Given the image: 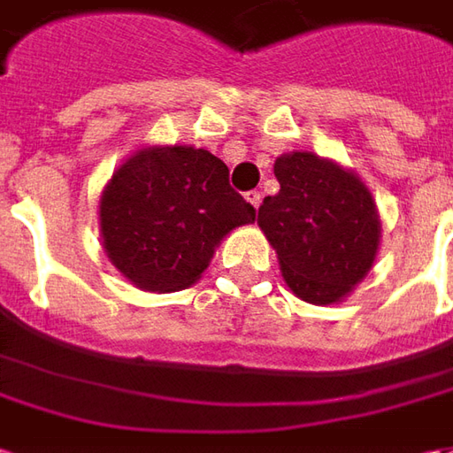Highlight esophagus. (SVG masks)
Instances as JSON below:
<instances>
[{
	"mask_svg": "<svg viewBox=\"0 0 453 453\" xmlns=\"http://www.w3.org/2000/svg\"><path fill=\"white\" fill-rule=\"evenodd\" d=\"M245 198H248V203H250L252 208H257L260 201H263V193H260V190H248V193H245Z\"/></svg>",
	"mask_w": 453,
	"mask_h": 453,
	"instance_id": "obj_1",
	"label": "esophagus"
}]
</instances>
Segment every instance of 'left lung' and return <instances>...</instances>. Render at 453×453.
Masks as SVG:
<instances>
[{
	"instance_id": "left-lung-1",
	"label": "left lung",
	"mask_w": 453,
	"mask_h": 453,
	"mask_svg": "<svg viewBox=\"0 0 453 453\" xmlns=\"http://www.w3.org/2000/svg\"><path fill=\"white\" fill-rule=\"evenodd\" d=\"M275 178L280 193L263 201L257 226L278 252L282 278L304 303H342L380 250V215L369 188L310 150L282 153Z\"/></svg>"
}]
</instances>
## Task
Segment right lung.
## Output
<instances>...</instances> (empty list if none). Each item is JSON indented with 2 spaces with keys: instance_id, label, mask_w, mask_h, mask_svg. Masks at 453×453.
Returning <instances> with one entry per match:
<instances>
[{
  "instance_id": "add662e5",
  "label": "right lung",
  "mask_w": 453,
  "mask_h": 453,
  "mask_svg": "<svg viewBox=\"0 0 453 453\" xmlns=\"http://www.w3.org/2000/svg\"><path fill=\"white\" fill-rule=\"evenodd\" d=\"M111 265L149 292L190 288L230 230L255 208L230 188L227 165L193 146L138 149L116 168L98 203Z\"/></svg>"
}]
</instances>
